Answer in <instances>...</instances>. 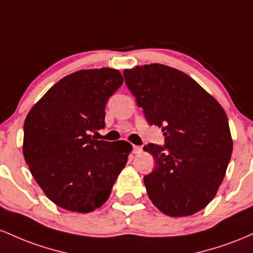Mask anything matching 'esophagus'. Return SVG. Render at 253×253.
Returning <instances> with one entry per match:
<instances>
[{
    "instance_id": "obj_1",
    "label": "esophagus",
    "mask_w": 253,
    "mask_h": 253,
    "mask_svg": "<svg viewBox=\"0 0 253 253\" xmlns=\"http://www.w3.org/2000/svg\"><path fill=\"white\" fill-rule=\"evenodd\" d=\"M141 152H142V147H140V146L132 147V153H134V154H140Z\"/></svg>"
}]
</instances>
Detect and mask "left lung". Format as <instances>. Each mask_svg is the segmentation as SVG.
<instances>
[{"instance_id":"1","label":"left lung","mask_w":253,"mask_h":253,"mask_svg":"<svg viewBox=\"0 0 253 253\" xmlns=\"http://www.w3.org/2000/svg\"><path fill=\"white\" fill-rule=\"evenodd\" d=\"M126 84L165 144L143 147L155 167L143 181L153 204L169 216L202 211L216 195L233 142L225 110L194 79L174 68L150 64L124 70Z\"/></svg>"}]
</instances>
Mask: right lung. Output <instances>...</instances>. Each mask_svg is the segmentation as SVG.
Segmentation results:
<instances>
[{
	"label": "right lung",
	"instance_id": "obj_1",
	"mask_svg": "<svg viewBox=\"0 0 253 253\" xmlns=\"http://www.w3.org/2000/svg\"><path fill=\"white\" fill-rule=\"evenodd\" d=\"M123 84L111 68L80 70L53 84L28 112L24 157L49 200L70 211L89 212L109 198L131 144L98 141L105 106Z\"/></svg>",
	"mask_w": 253,
	"mask_h": 253
}]
</instances>
